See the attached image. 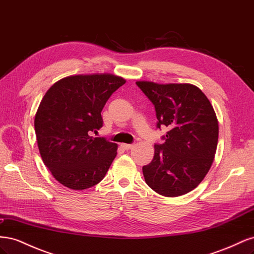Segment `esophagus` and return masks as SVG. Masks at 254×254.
Wrapping results in <instances>:
<instances>
[{
    "mask_svg": "<svg viewBox=\"0 0 254 254\" xmlns=\"http://www.w3.org/2000/svg\"><path fill=\"white\" fill-rule=\"evenodd\" d=\"M133 144H122V147L124 148V149H126V150H128V149H131L132 147H133Z\"/></svg>",
    "mask_w": 254,
    "mask_h": 254,
    "instance_id": "esophagus-1",
    "label": "esophagus"
}]
</instances>
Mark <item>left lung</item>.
<instances>
[{
    "label": "left lung",
    "instance_id": "obj_1",
    "mask_svg": "<svg viewBox=\"0 0 254 254\" xmlns=\"http://www.w3.org/2000/svg\"><path fill=\"white\" fill-rule=\"evenodd\" d=\"M155 105L158 124L168 131L163 144L143 166L147 186L165 197H178L196 189L214 161L218 142V121L213 106L190 83L136 81Z\"/></svg>",
    "mask_w": 254,
    "mask_h": 254
}]
</instances>
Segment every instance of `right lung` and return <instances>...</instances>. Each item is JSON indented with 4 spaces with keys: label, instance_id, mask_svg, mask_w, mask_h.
Returning <instances> with one entry per match:
<instances>
[{
    "label": "right lung",
    "instance_id": "obj_1",
    "mask_svg": "<svg viewBox=\"0 0 254 254\" xmlns=\"http://www.w3.org/2000/svg\"><path fill=\"white\" fill-rule=\"evenodd\" d=\"M126 80L113 74L72 75L56 81L35 115L38 148L44 165L63 186L82 190L101 182L118 144L91 136L103 126L102 110Z\"/></svg>",
    "mask_w": 254,
    "mask_h": 254
}]
</instances>
